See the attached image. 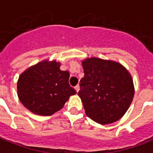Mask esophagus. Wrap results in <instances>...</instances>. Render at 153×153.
Here are the masks:
<instances>
[{
  "label": "esophagus",
  "mask_w": 153,
  "mask_h": 153,
  "mask_svg": "<svg viewBox=\"0 0 153 153\" xmlns=\"http://www.w3.org/2000/svg\"><path fill=\"white\" fill-rule=\"evenodd\" d=\"M74 89H75V90H76L77 92H78V91H79V89H80L79 85H77V86H75V87H74Z\"/></svg>",
  "instance_id": "esophagus-1"
}]
</instances>
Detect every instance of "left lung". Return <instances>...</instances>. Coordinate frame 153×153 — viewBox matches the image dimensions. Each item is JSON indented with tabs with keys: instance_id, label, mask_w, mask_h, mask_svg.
I'll return each instance as SVG.
<instances>
[{
	"instance_id": "8db88e82",
	"label": "left lung",
	"mask_w": 153,
	"mask_h": 153,
	"mask_svg": "<svg viewBox=\"0 0 153 153\" xmlns=\"http://www.w3.org/2000/svg\"><path fill=\"white\" fill-rule=\"evenodd\" d=\"M82 65L84 77L78 95L87 116L102 125L117 122L134 97L131 75L119 63L97 57L87 58Z\"/></svg>"
}]
</instances>
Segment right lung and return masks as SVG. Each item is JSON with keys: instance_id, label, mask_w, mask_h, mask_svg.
Listing matches in <instances>:
<instances>
[{"instance_id": "1", "label": "right lung", "mask_w": 153, "mask_h": 153, "mask_svg": "<svg viewBox=\"0 0 153 153\" xmlns=\"http://www.w3.org/2000/svg\"><path fill=\"white\" fill-rule=\"evenodd\" d=\"M59 62L43 61L19 76L18 96L33 114L49 116L64 106L76 91L69 84V71L60 70Z\"/></svg>"}]
</instances>
